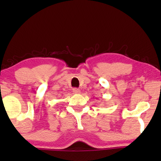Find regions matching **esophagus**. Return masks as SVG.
Returning <instances> with one entry per match:
<instances>
[{"label":"esophagus","mask_w":161,"mask_h":161,"mask_svg":"<svg viewBox=\"0 0 161 161\" xmlns=\"http://www.w3.org/2000/svg\"><path fill=\"white\" fill-rule=\"evenodd\" d=\"M73 92L74 94H79L80 93V90L79 89V88H74L73 89Z\"/></svg>","instance_id":"obj_1"}]
</instances>
